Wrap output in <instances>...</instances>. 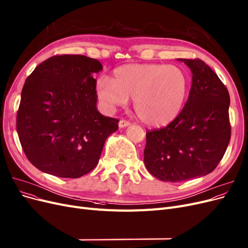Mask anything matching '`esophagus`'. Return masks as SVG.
<instances>
[{
	"label": "esophagus",
	"instance_id": "esophagus-1",
	"mask_svg": "<svg viewBox=\"0 0 248 248\" xmlns=\"http://www.w3.org/2000/svg\"><path fill=\"white\" fill-rule=\"evenodd\" d=\"M130 125V122L129 121H126V120H120L119 121V127L120 128H124V127H127V126H129Z\"/></svg>",
	"mask_w": 248,
	"mask_h": 248
}]
</instances>
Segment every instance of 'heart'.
Here are the masks:
<instances>
[{
  "label": "heart",
  "instance_id": "1",
  "mask_svg": "<svg viewBox=\"0 0 248 248\" xmlns=\"http://www.w3.org/2000/svg\"><path fill=\"white\" fill-rule=\"evenodd\" d=\"M95 89L100 105L108 112L133 98L135 114L141 122L163 127L181 114L189 92V78L175 65L131 63L115 69L113 79L99 77Z\"/></svg>",
  "mask_w": 248,
  "mask_h": 248
}]
</instances>
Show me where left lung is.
Segmentation results:
<instances>
[{"instance_id": "left-lung-1", "label": "left lung", "mask_w": 248, "mask_h": 248, "mask_svg": "<svg viewBox=\"0 0 248 248\" xmlns=\"http://www.w3.org/2000/svg\"><path fill=\"white\" fill-rule=\"evenodd\" d=\"M193 74L189 97L176 119L147 131L143 160L149 172L176 183L212 172L231 139L230 95L217 75L201 59H183Z\"/></svg>"}]
</instances>
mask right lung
Returning <instances> with one entry per match:
<instances>
[{
	"mask_svg": "<svg viewBox=\"0 0 248 248\" xmlns=\"http://www.w3.org/2000/svg\"><path fill=\"white\" fill-rule=\"evenodd\" d=\"M97 59L56 55L40 63L21 91L16 129L25 156L41 171L78 178L100 158L119 120L96 108Z\"/></svg>",
	"mask_w": 248,
	"mask_h": 248,
	"instance_id": "1",
	"label": "right lung"
}]
</instances>
